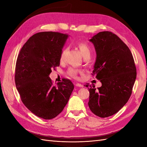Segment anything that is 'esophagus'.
Wrapping results in <instances>:
<instances>
[{"label": "esophagus", "mask_w": 147, "mask_h": 147, "mask_svg": "<svg viewBox=\"0 0 147 147\" xmlns=\"http://www.w3.org/2000/svg\"><path fill=\"white\" fill-rule=\"evenodd\" d=\"M75 85L77 87H83V85H82V84H80V83H76Z\"/></svg>", "instance_id": "1"}]
</instances>
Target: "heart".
Listing matches in <instances>:
<instances>
[{
    "instance_id": "obj_1",
    "label": "heart",
    "mask_w": 147,
    "mask_h": 147,
    "mask_svg": "<svg viewBox=\"0 0 147 147\" xmlns=\"http://www.w3.org/2000/svg\"><path fill=\"white\" fill-rule=\"evenodd\" d=\"M78 47L80 50L81 52H82V54L83 55V56L85 58L86 57H90V55H91V49H90V46L87 44L86 43H79L78 44ZM67 48H64L63 50H62L61 53V55H60V61H62L64 59V57H65V53L67 52ZM80 70L77 69L75 68H69L67 71V74H68L69 76L72 77V78H76L78 76V74L79 73H81Z\"/></svg>"
}]
</instances>
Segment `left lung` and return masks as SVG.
Segmentation results:
<instances>
[{"instance_id": "8db88e82", "label": "left lung", "mask_w": 147, "mask_h": 147, "mask_svg": "<svg viewBox=\"0 0 147 147\" xmlns=\"http://www.w3.org/2000/svg\"><path fill=\"white\" fill-rule=\"evenodd\" d=\"M90 41L96 53L92 74L102 86L97 89L90 86L88 104L93 114L107 117L117 113L130 98L136 78L135 61L128 47L113 33L99 32Z\"/></svg>"}]
</instances>
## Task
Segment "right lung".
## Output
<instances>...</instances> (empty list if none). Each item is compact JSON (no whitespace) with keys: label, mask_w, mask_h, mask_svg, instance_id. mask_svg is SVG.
<instances>
[{"label":"right lung","mask_w":147,"mask_h":147,"mask_svg":"<svg viewBox=\"0 0 147 147\" xmlns=\"http://www.w3.org/2000/svg\"><path fill=\"white\" fill-rule=\"evenodd\" d=\"M68 35L43 32L32 36L19 53L15 83L21 101L36 116L55 117L63 111L74 85L63 79L56 85L50 78L52 69L60 65V55Z\"/></svg>","instance_id":"add662e5"}]
</instances>
